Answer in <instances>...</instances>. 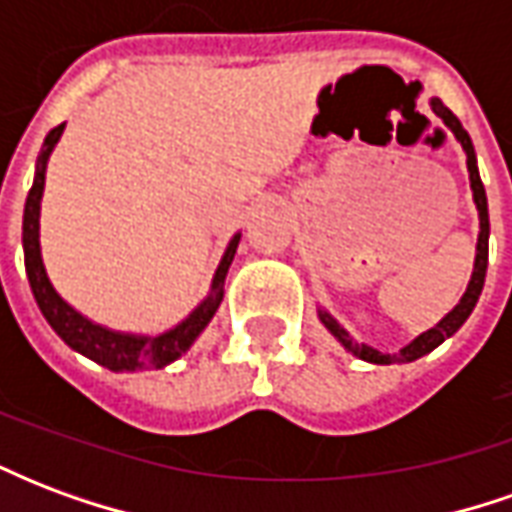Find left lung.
Wrapping results in <instances>:
<instances>
[{"mask_svg":"<svg viewBox=\"0 0 512 512\" xmlns=\"http://www.w3.org/2000/svg\"><path fill=\"white\" fill-rule=\"evenodd\" d=\"M430 109H433V115L439 117L444 126L450 128L452 136L461 142L463 153H466V169H469V186H472V200L474 208H477V219H480V233H477V246H474V268H472V279H469V285L463 290L461 301L452 307L444 318H441L436 326H430L428 332L417 334L414 340L408 345H403L400 351L395 354H384V351H378L373 345L367 343H356L354 337L348 334V329H343L337 318H334L332 312H326L323 307H318V318L321 323L332 332V337L337 343L343 345L348 354L359 356V359H365L370 365H406V362H414L419 356L430 354L433 348H439L444 340H450L452 334L461 329L466 318L472 315L474 304L480 299V293H483V282H485V271H488V233H491V227H488V197H485L483 189V180H480V169H477V156H474V145H472V136L466 134V128L461 126V120L452 115L447 106L441 104L439 98H430L428 101Z\"/></svg>","mask_w":512,"mask_h":512,"instance_id":"left-lung-1","label":"left lung"}]
</instances>
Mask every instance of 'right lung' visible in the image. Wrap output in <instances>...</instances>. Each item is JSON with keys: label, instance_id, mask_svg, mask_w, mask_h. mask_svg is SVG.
I'll list each match as a JSON object with an SVG mask.
<instances>
[{"label": "right lung", "instance_id": "obj_1", "mask_svg": "<svg viewBox=\"0 0 512 512\" xmlns=\"http://www.w3.org/2000/svg\"><path fill=\"white\" fill-rule=\"evenodd\" d=\"M65 123L49 131L43 139L38 161H35V180L27 194V205H24V227H21V244H24V266H27V279L32 296L38 301L43 318L49 321L54 332L60 334V340L76 354L93 359L95 365L106 367L112 373H136V370H147V367L172 365L175 359L189 351L194 340L200 337L202 329L211 323V318L219 310L224 299V279L233 263L235 249L241 241V233L230 238V244L224 249L219 266L213 271L211 290L208 296L194 307V310L175 323L172 329L161 334H136V332H120V329H109L104 323H95L79 312L73 304L62 299L57 288L51 285L49 271L43 263V252H40V200H43V189H46V167L54 153V147L60 142Z\"/></svg>", "mask_w": 512, "mask_h": 512}]
</instances>
